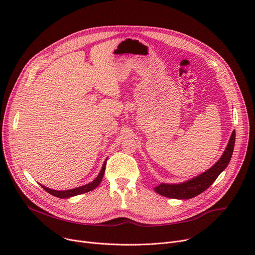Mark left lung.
<instances>
[{
  "label": "left lung",
  "mask_w": 255,
  "mask_h": 255,
  "mask_svg": "<svg viewBox=\"0 0 255 255\" xmlns=\"http://www.w3.org/2000/svg\"><path fill=\"white\" fill-rule=\"evenodd\" d=\"M235 141L236 131H233L230 141L227 143L226 149L221 158L210 169L203 172L202 175L180 184L161 183L155 187L154 190L160 195L177 199H189L204 192L215 182L220 173L229 165L234 152Z\"/></svg>",
  "instance_id": "obj_1"
}]
</instances>
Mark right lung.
<instances>
[{
	"instance_id": "right-lung-1",
	"label": "right lung",
	"mask_w": 255,
	"mask_h": 255,
	"mask_svg": "<svg viewBox=\"0 0 255 255\" xmlns=\"http://www.w3.org/2000/svg\"><path fill=\"white\" fill-rule=\"evenodd\" d=\"M107 160V159H106ZM106 160L104 161L103 165H102V168L99 172V175L97 176V178L92 181L91 183L87 184V185H84V186H80V187H77V188H74V189H70V190H64V191H58V190H53V189H49L47 188V187L41 185L42 188L47 191L49 194L53 195V196H57L59 198H68V197H72V196H75V195H79V194H83V193H86V192H89V191H92L93 189H95L96 187H98V185L101 183L102 181V178L104 176V171H105V165H106Z\"/></svg>"
}]
</instances>
